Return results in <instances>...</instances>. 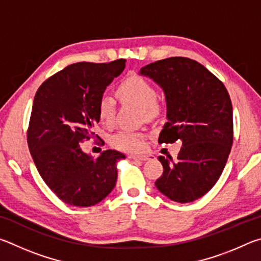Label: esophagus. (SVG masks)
<instances>
[{"mask_svg":"<svg viewBox=\"0 0 261 261\" xmlns=\"http://www.w3.org/2000/svg\"><path fill=\"white\" fill-rule=\"evenodd\" d=\"M129 158L136 159V161L145 162V161H148V159H151V156H148V154H142V156H129Z\"/></svg>","mask_w":261,"mask_h":261,"instance_id":"1","label":"esophagus"}]
</instances>
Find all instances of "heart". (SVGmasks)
Segmentation results:
<instances>
[{"label":"heart","mask_w":261,"mask_h":261,"mask_svg":"<svg viewBox=\"0 0 261 261\" xmlns=\"http://www.w3.org/2000/svg\"><path fill=\"white\" fill-rule=\"evenodd\" d=\"M117 95L123 103L138 105L144 113L145 119H153L161 112V104L157 99V90L152 84L142 76H130L117 87ZM97 114L102 123L111 126L116 117V102L107 94L97 102ZM110 143L116 149L126 152H141L145 148V135L141 132L121 129L113 134Z\"/></svg>","instance_id":"heart-1"}]
</instances>
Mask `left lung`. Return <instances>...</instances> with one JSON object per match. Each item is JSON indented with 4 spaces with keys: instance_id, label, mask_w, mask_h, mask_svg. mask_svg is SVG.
<instances>
[{
    "instance_id": "8db88e82",
    "label": "left lung",
    "mask_w": 261,
    "mask_h": 261,
    "mask_svg": "<svg viewBox=\"0 0 261 261\" xmlns=\"http://www.w3.org/2000/svg\"><path fill=\"white\" fill-rule=\"evenodd\" d=\"M166 96L168 121L158 143L181 141L176 161L159 156L157 189L177 203L202 197L217 184L230 153L234 126L229 94L202 64L187 57L161 59L141 68Z\"/></svg>"
}]
</instances>
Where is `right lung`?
Returning <instances> with one entry per match:
<instances>
[{
  "mask_svg": "<svg viewBox=\"0 0 261 261\" xmlns=\"http://www.w3.org/2000/svg\"><path fill=\"white\" fill-rule=\"evenodd\" d=\"M125 66L122 58L74 63L48 77L36 91L27 128L30 152L45 185L68 205L93 206L116 186V163L125 154L105 150L94 158L80 144L94 136L98 99Z\"/></svg>",
  "mask_w": 261,
  "mask_h": 261,
  "instance_id": "1",
  "label": "right lung"
}]
</instances>
